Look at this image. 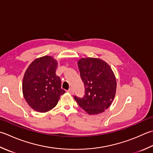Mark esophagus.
<instances>
[{
  "instance_id": "34e87169",
  "label": "esophagus",
  "mask_w": 153,
  "mask_h": 153,
  "mask_svg": "<svg viewBox=\"0 0 153 153\" xmlns=\"http://www.w3.org/2000/svg\"><path fill=\"white\" fill-rule=\"evenodd\" d=\"M68 92L69 93V94H74V91H73V89L72 88H70L68 90Z\"/></svg>"
}]
</instances>
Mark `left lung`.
<instances>
[{"mask_svg": "<svg viewBox=\"0 0 153 153\" xmlns=\"http://www.w3.org/2000/svg\"><path fill=\"white\" fill-rule=\"evenodd\" d=\"M85 95L74 96L79 105L89 115L100 114L111 105L115 97L117 82L108 64L99 58L80 59L77 63Z\"/></svg>", "mask_w": 153, "mask_h": 153, "instance_id": "obj_1", "label": "left lung"}]
</instances>
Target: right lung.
Here are the masks:
<instances>
[{"instance_id":"1","label":"right lung","mask_w":153,"mask_h":153,"mask_svg":"<svg viewBox=\"0 0 153 153\" xmlns=\"http://www.w3.org/2000/svg\"><path fill=\"white\" fill-rule=\"evenodd\" d=\"M58 62L45 56L34 59L25 74L22 92L29 106L38 112L45 113L54 107L65 93L61 79L56 76Z\"/></svg>"}]
</instances>
